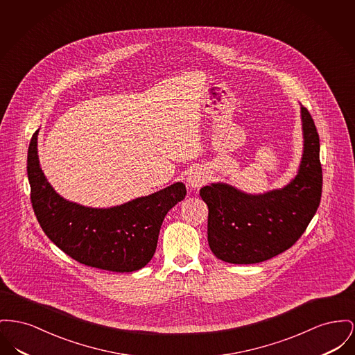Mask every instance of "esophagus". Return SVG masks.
<instances>
[{
  "mask_svg": "<svg viewBox=\"0 0 355 355\" xmlns=\"http://www.w3.org/2000/svg\"><path fill=\"white\" fill-rule=\"evenodd\" d=\"M205 182V175L200 170H193L188 175V185L190 188H198Z\"/></svg>",
  "mask_w": 355,
  "mask_h": 355,
  "instance_id": "esophagus-1",
  "label": "esophagus"
}]
</instances>
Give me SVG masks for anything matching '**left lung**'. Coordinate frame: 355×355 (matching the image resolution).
<instances>
[{
    "mask_svg": "<svg viewBox=\"0 0 355 355\" xmlns=\"http://www.w3.org/2000/svg\"><path fill=\"white\" fill-rule=\"evenodd\" d=\"M304 151L297 175L286 188L250 196L227 184L200 190L208 205V243L232 264L261 263L291 248L307 230L322 197L319 134L302 105Z\"/></svg>",
    "mask_w": 355,
    "mask_h": 355,
    "instance_id": "obj_1",
    "label": "left lung"
}]
</instances>
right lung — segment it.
<instances>
[{"label":"right lung","mask_w":355,"mask_h":355,"mask_svg":"<svg viewBox=\"0 0 355 355\" xmlns=\"http://www.w3.org/2000/svg\"><path fill=\"white\" fill-rule=\"evenodd\" d=\"M37 134L32 135L26 171L31 202L37 221L64 253L88 267L105 271L141 270L154 256L165 216L185 198L182 182L110 209L85 208L60 197L48 184L37 157Z\"/></svg>","instance_id":"right-lung-1"}]
</instances>
